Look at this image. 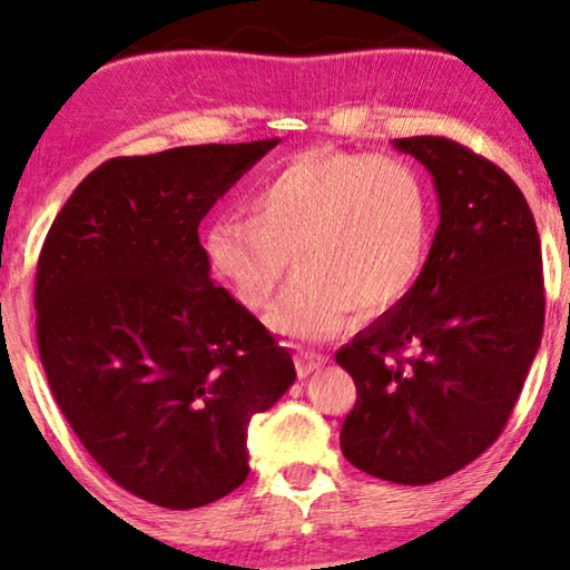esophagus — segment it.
Returning a JSON list of instances; mask_svg holds the SVG:
<instances>
[{
  "mask_svg": "<svg viewBox=\"0 0 570 570\" xmlns=\"http://www.w3.org/2000/svg\"><path fill=\"white\" fill-rule=\"evenodd\" d=\"M323 362H326V356L318 354V352H297L295 354V370L297 376H308L313 372H318Z\"/></svg>",
  "mask_w": 570,
  "mask_h": 570,
  "instance_id": "esophagus-1",
  "label": "esophagus"
}]
</instances>
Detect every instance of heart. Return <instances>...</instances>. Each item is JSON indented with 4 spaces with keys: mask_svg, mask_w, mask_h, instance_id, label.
I'll use <instances>...</instances> for the list:
<instances>
[{
    "mask_svg": "<svg viewBox=\"0 0 570 570\" xmlns=\"http://www.w3.org/2000/svg\"><path fill=\"white\" fill-rule=\"evenodd\" d=\"M249 212L208 226L206 265L244 308L267 311L295 257L301 277L273 313L295 338L334 336L352 311L397 308L431 255V188L397 155L313 147L262 180Z\"/></svg>",
    "mask_w": 570,
    "mask_h": 570,
    "instance_id": "heart-1",
    "label": "heart"
}]
</instances>
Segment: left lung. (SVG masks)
I'll list each match as a JSON object with an SVG mask.
<instances>
[{"mask_svg": "<svg viewBox=\"0 0 570 570\" xmlns=\"http://www.w3.org/2000/svg\"><path fill=\"white\" fill-rule=\"evenodd\" d=\"M395 147L433 173L441 224L415 291L338 348L356 384L341 451L420 487L502 435L540 346L546 285L535 218L510 175L449 137Z\"/></svg>", "mask_w": 570, "mask_h": 570, "instance_id": "left-lung-1", "label": "left lung"}]
</instances>
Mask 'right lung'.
<instances>
[{"label":"right lung","mask_w":570,"mask_h":570,"mask_svg":"<svg viewBox=\"0 0 570 570\" xmlns=\"http://www.w3.org/2000/svg\"><path fill=\"white\" fill-rule=\"evenodd\" d=\"M279 139L114 157L42 242L35 331L52 400L127 492L194 510L249 474L247 425L295 382L285 346L212 283L198 224Z\"/></svg>","instance_id":"1"}]
</instances>
